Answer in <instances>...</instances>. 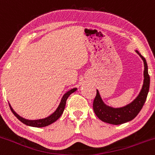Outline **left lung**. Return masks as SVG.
<instances>
[{
    "instance_id": "obj_1",
    "label": "left lung",
    "mask_w": 155,
    "mask_h": 155,
    "mask_svg": "<svg viewBox=\"0 0 155 155\" xmlns=\"http://www.w3.org/2000/svg\"><path fill=\"white\" fill-rule=\"evenodd\" d=\"M144 62V81L142 90L137 97L126 106L114 108L104 103L99 91L96 90V96L93 101V111L96 115L102 121L114 125H118L130 121L137 116L143 107L148 96L150 86V77L148 72V65L145 58L136 50Z\"/></svg>"
}]
</instances>
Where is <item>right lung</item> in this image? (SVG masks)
Instances as JSON below:
<instances>
[{"label":"right lung","mask_w":155,"mask_h":155,"mask_svg":"<svg viewBox=\"0 0 155 155\" xmlns=\"http://www.w3.org/2000/svg\"><path fill=\"white\" fill-rule=\"evenodd\" d=\"M76 90H77V88H73L71 89V90H70L69 91L67 92L66 93H65L64 96H62L60 103H59V105L58 106V108H56V111H55L51 115H50L49 117H46V118H44V119H39V120H27V119L23 118V117H20L18 114H16V113L13 111V109L12 108V107L10 106V104H9V105H10V109H11L12 112L13 113V114H14V115L16 116V117H17L21 122H22V123L28 125V126L34 127H47L48 126V125L54 123L55 121H56V120L61 117V115H62V113H63L64 109H65L67 99H68V96H69L71 93L75 92Z\"/></svg>","instance_id":"1"}]
</instances>
